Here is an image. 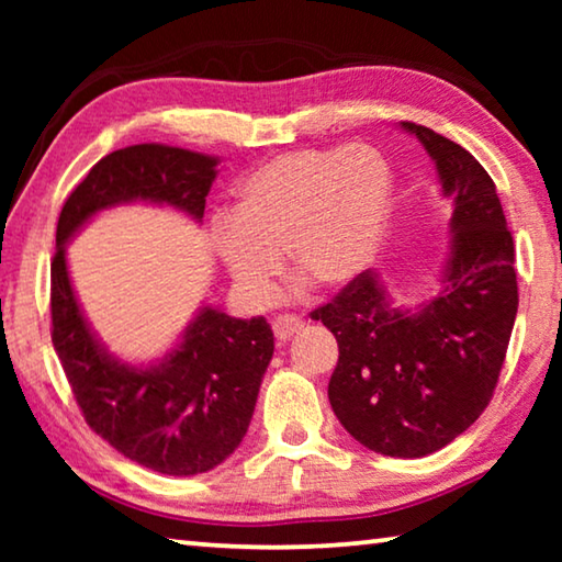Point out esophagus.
<instances>
[{
	"label": "esophagus",
	"mask_w": 562,
	"mask_h": 562,
	"mask_svg": "<svg viewBox=\"0 0 562 562\" xmlns=\"http://www.w3.org/2000/svg\"><path fill=\"white\" fill-rule=\"evenodd\" d=\"M304 327V322L300 317H292V315H278L272 319V331L274 337H278V345H284L292 335H297V331Z\"/></svg>",
	"instance_id": "esophagus-1"
}]
</instances>
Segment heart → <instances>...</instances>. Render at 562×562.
<instances>
[{"instance_id": "obj_1", "label": "heart", "mask_w": 562, "mask_h": 562, "mask_svg": "<svg viewBox=\"0 0 562 562\" xmlns=\"http://www.w3.org/2000/svg\"><path fill=\"white\" fill-rule=\"evenodd\" d=\"M394 176L369 146L274 156L233 188L231 217L213 223L217 260L250 304H268L282 250L290 268L322 288H345L382 250Z\"/></svg>"}]
</instances>
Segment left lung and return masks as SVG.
Returning a JSON list of instances; mask_svg holds the SVG:
<instances>
[{"label":"left lung","instance_id":"1","mask_svg":"<svg viewBox=\"0 0 562 562\" xmlns=\"http://www.w3.org/2000/svg\"><path fill=\"white\" fill-rule=\"evenodd\" d=\"M434 160L451 203L441 288L396 307L367 270L312 312L339 345L329 404L369 451L422 459L463 434L488 406L518 312L513 237L479 160L426 126L402 121Z\"/></svg>","mask_w":562,"mask_h":562}]
</instances>
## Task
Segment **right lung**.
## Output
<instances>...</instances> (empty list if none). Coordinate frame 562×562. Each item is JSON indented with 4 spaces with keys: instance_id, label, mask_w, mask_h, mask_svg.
Returning <instances> with one entry per match:
<instances>
[{
    "instance_id": "add662e5",
    "label": "right lung",
    "mask_w": 562,
    "mask_h": 562,
    "mask_svg": "<svg viewBox=\"0 0 562 562\" xmlns=\"http://www.w3.org/2000/svg\"><path fill=\"white\" fill-rule=\"evenodd\" d=\"M221 158L164 144L113 150L61 207L52 262V341L83 418L103 441L166 475L223 463L247 434L274 351L265 317L240 319L203 304L178 345L148 364L111 355L76 300L66 245L93 215L148 203L203 223Z\"/></svg>"
}]
</instances>
